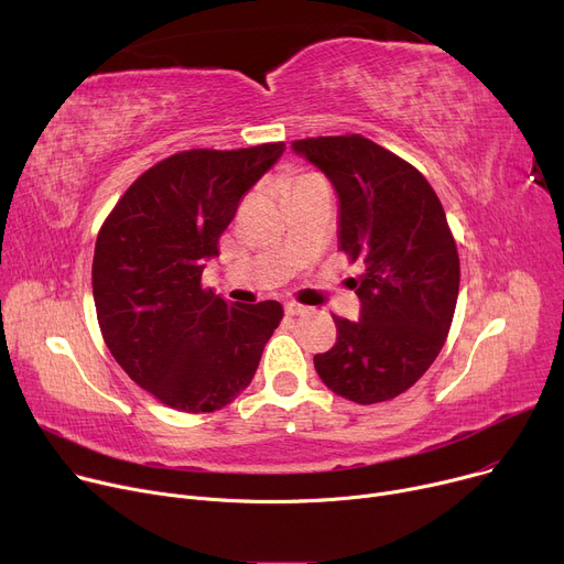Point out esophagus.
Segmentation results:
<instances>
[{"label": "esophagus", "mask_w": 564, "mask_h": 564, "mask_svg": "<svg viewBox=\"0 0 564 564\" xmlns=\"http://www.w3.org/2000/svg\"><path fill=\"white\" fill-rule=\"evenodd\" d=\"M306 308L302 306V304H297V302H285V315H302Z\"/></svg>", "instance_id": "34e87169"}]
</instances>
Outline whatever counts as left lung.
<instances>
[{"label":"left lung","mask_w":564,"mask_h":564,"mask_svg":"<svg viewBox=\"0 0 564 564\" xmlns=\"http://www.w3.org/2000/svg\"><path fill=\"white\" fill-rule=\"evenodd\" d=\"M292 151L334 185L340 251L366 264L351 279L361 317L334 315L336 345L315 354V370L351 402L391 400L425 375L451 329L459 256L446 213L416 169L366 137L302 139Z\"/></svg>","instance_id":"1"}]
</instances>
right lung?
<instances>
[{
  "instance_id": "obj_1",
  "label": "right lung",
  "mask_w": 564,
  "mask_h": 564,
  "mask_svg": "<svg viewBox=\"0 0 564 564\" xmlns=\"http://www.w3.org/2000/svg\"><path fill=\"white\" fill-rule=\"evenodd\" d=\"M285 143L177 153L116 203L94 253L102 338L132 381L162 404L210 413L240 395L283 317L279 302L232 304L203 290L205 262L237 203Z\"/></svg>"
}]
</instances>
